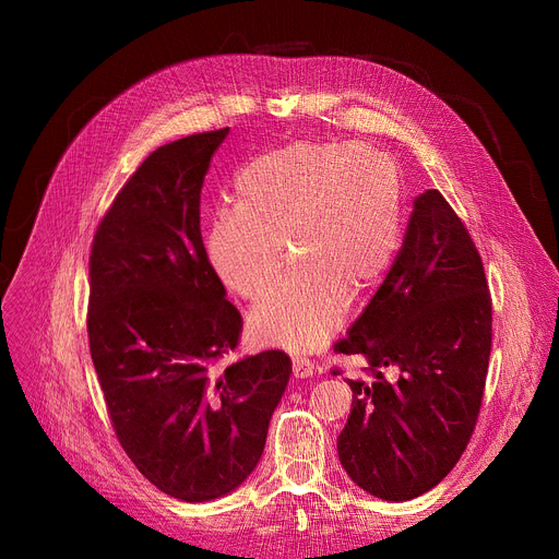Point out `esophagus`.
<instances>
[{"mask_svg": "<svg viewBox=\"0 0 559 559\" xmlns=\"http://www.w3.org/2000/svg\"><path fill=\"white\" fill-rule=\"evenodd\" d=\"M292 371H295L297 378H310L312 371H314V362L310 358L295 356V358H292Z\"/></svg>", "mask_w": 559, "mask_h": 559, "instance_id": "esophagus-1", "label": "esophagus"}]
</instances>
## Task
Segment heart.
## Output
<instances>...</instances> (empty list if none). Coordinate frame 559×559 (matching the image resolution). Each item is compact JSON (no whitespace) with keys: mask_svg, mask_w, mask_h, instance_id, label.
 I'll return each instance as SVG.
<instances>
[{"mask_svg":"<svg viewBox=\"0 0 559 559\" xmlns=\"http://www.w3.org/2000/svg\"><path fill=\"white\" fill-rule=\"evenodd\" d=\"M238 205L215 215L205 247L222 281L258 299L283 264L281 283L251 314L267 344L312 348L346 314L354 295L385 274L401 233V174L371 146L295 142L264 154L235 179Z\"/></svg>","mask_w":559,"mask_h":559,"instance_id":"heart-1","label":"heart"}]
</instances>
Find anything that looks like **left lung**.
Instances as JSON below:
<instances>
[{"label": "left lung", "instance_id": "left-lung-1", "mask_svg": "<svg viewBox=\"0 0 559 559\" xmlns=\"http://www.w3.org/2000/svg\"><path fill=\"white\" fill-rule=\"evenodd\" d=\"M335 350L369 365V378L346 380L354 401L337 455L348 478L383 501L442 483L478 421L491 297L472 235L439 190L415 199L390 274Z\"/></svg>", "mask_w": 559, "mask_h": 559}]
</instances>
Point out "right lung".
I'll use <instances>...</instances> for the list:
<instances>
[{"label":"right lung","mask_w":559,"mask_h":559,"mask_svg":"<svg viewBox=\"0 0 559 559\" xmlns=\"http://www.w3.org/2000/svg\"><path fill=\"white\" fill-rule=\"evenodd\" d=\"M228 129L163 144L97 226L87 340L122 449L160 491L203 503L255 468L292 373L283 350L224 365L242 317L201 240V188Z\"/></svg>","instance_id":"add662e5"}]
</instances>
